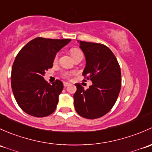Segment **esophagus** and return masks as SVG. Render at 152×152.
I'll use <instances>...</instances> for the list:
<instances>
[{
	"label": "esophagus",
	"mask_w": 152,
	"mask_h": 152,
	"mask_svg": "<svg viewBox=\"0 0 152 152\" xmlns=\"http://www.w3.org/2000/svg\"><path fill=\"white\" fill-rule=\"evenodd\" d=\"M70 83H67V82H64V86L65 87L68 86H69Z\"/></svg>",
	"instance_id": "34e87169"
}]
</instances>
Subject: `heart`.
I'll list each match as a JSON object with an SVG mask.
<instances>
[{"label": "heart", "mask_w": 152, "mask_h": 152, "mask_svg": "<svg viewBox=\"0 0 152 152\" xmlns=\"http://www.w3.org/2000/svg\"><path fill=\"white\" fill-rule=\"evenodd\" d=\"M70 53H71L73 58H75L77 57V56H82L83 55L82 51H81L80 49H78V48H72V49L70 50ZM57 58H58V55H56V56H55V60H56ZM71 74H72L71 72H65L64 74V77L66 78H67L71 75Z\"/></svg>", "instance_id": "b5f03b06"}]
</instances>
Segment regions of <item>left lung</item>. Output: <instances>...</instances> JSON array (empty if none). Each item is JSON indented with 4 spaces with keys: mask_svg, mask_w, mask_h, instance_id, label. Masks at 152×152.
Masks as SVG:
<instances>
[{
    "mask_svg": "<svg viewBox=\"0 0 152 152\" xmlns=\"http://www.w3.org/2000/svg\"><path fill=\"white\" fill-rule=\"evenodd\" d=\"M77 42L86 61L83 75L93 84L87 90L80 84H75V108L80 116L94 119L107 113L115 104L121 90V69L115 56L107 46Z\"/></svg>",
    "mask_w": 152,
    "mask_h": 152,
    "instance_id": "8db88e82",
    "label": "left lung"
}]
</instances>
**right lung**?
I'll list each match as a JSON object with an SVG mask.
<instances>
[{"mask_svg":"<svg viewBox=\"0 0 152 152\" xmlns=\"http://www.w3.org/2000/svg\"><path fill=\"white\" fill-rule=\"evenodd\" d=\"M70 41L37 37L25 45L16 56L11 84L18 105L26 113L45 117L56 110L63 83L56 80L50 85L44 76L53 67L56 53Z\"/></svg>","mask_w":152,"mask_h":152,"instance_id":"obj_1","label":"right lung"}]
</instances>
